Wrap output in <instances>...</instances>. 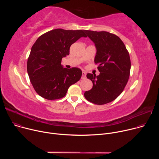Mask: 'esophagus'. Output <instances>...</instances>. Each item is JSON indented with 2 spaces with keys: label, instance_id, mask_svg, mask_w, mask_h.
<instances>
[{
  "label": "esophagus",
  "instance_id": "obj_1",
  "mask_svg": "<svg viewBox=\"0 0 159 159\" xmlns=\"http://www.w3.org/2000/svg\"><path fill=\"white\" fill-rule=\"evenodd\" d=\"M85 77H86V73H85V72L82 71V79H85Z\"/></svg>",
  "mask_w": 159,
  "mask_h": 159
}]
</instances>
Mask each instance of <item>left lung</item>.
Returning <instances> with one entry per match:
<instances>
[{
	"label": "left lung",
	"mask_w": 159,
	"mask_h": 159,
	"mask_svg": "<svg viewBox=\"0 0 159 159\" xmlns=\"http://www.w3.org/2000/svg\"><path fill=\"white\" fill-rule=\"evenodd\" d=\"M84 31L95 44L94 62L99 65L100 72L98 76L87 74L93 86L85 92L84 97L94 104H105L116 99L123 91L129 77V55L118 36L107 31Z\"/></svg>",
	"instance_id": "obj_1"
}]
</instances>
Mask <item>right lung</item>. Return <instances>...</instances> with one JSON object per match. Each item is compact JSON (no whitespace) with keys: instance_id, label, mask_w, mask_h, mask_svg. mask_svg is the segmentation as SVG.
<instances>
[{"instance_id":"right-lung-1","label":"right lung","mask_w":159,"mask_h":159,"mask_svg":"<svg viewBox=\"0 0 159 159\" xmlns=\"http://www.w3.org/2000/svg\"><path fill=\"white\" fill-rule=\"evenodd\" d=\"M84 30L55 29L40 36L33 45L27 62V71L35 91L41 97L54 100L63 98L70 85L78 82L82 70L63 68L61 59L69 55L71 45Z\"/></svg>"}]
</instances>
